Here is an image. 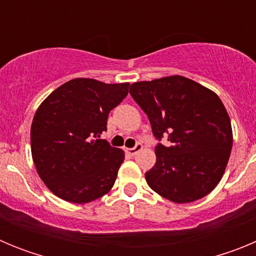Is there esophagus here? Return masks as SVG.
Instances as JSON below:
<instances>
[{"mask_svg": "<svg viewBox=\"0 0 256 256\" xmlns=\"http://www.w3.org/2000/svg\"><path fill=\"white\" fill-rule=\"evenodd\" d=\"M142 150V144L141 142H137V144H136V146L134 148H126V152L130 154V156H134L138 152V151H141Z\"/></svg>", "mask_w": 256, "mask_h": 256, "instance_id": "esophagus-1", "label": "esophagus"}]
</instances>
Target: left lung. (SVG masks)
<instances>
[{
	"mask_svg": "<svg viewBox=\"0 0 256 256\" xmlns=\"http://www.w3.org/2000/svg\"><path fill=\"white\" fill-rule=\"evenodd\" d=\"M133 100L148 115L156 162L144 173L162 198L186 204L216 188L232 150V128L224 105L212 91L180 76L130 84Z\"/></svg>",
	"mask_w": 256,
	"mask_h": 256,
	"instance_id": "1",
	"label": "left lung"
}]
</instances>
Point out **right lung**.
Returning <instances> with one entry per match:
<instances>
[{
	"label": "right lung",
	"instance_id": "obj_1",
	"mask_svg": "<svg viewBox=\"0 0 256 256\" xmlns=\"http://www.w3.org/2000/svg\"><path fill=\"white\" fill-rule=\"evenodd\" d=\"M128 88L130 83L76 78L40 104L32 123V156L40 180L56 196L86 204L114 186L124 152L100 136Z\"/></svg>",
	"mask_w": 256,
	"mask_h": 256
}]
</instances>
